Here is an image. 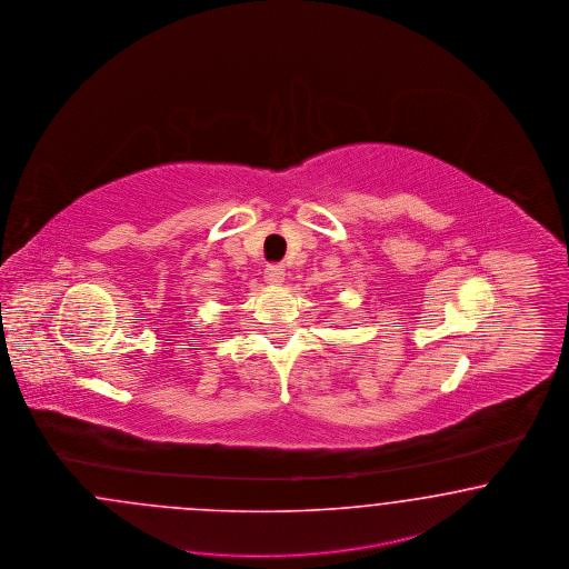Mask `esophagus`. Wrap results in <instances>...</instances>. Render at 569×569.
Wrapping results in <instances>:
<instances>
[{
  "mask_svg": "<svg viewBox=\"0 0 569 569\" xmlns=\"http://www.w3.org/2000/svg\"><path fill=\"white\" fill-rule=\"evenodd\" d=\"M263 280L270 284V287H278V284H282V280H284V268L282 266H268L266 268V276H263Z\"/></svg>",
  "mask_w": 569,
  "mask_h": 569,
  "instance_id": "34e87169",
  "label": "esophagus"
}]
</instances>
